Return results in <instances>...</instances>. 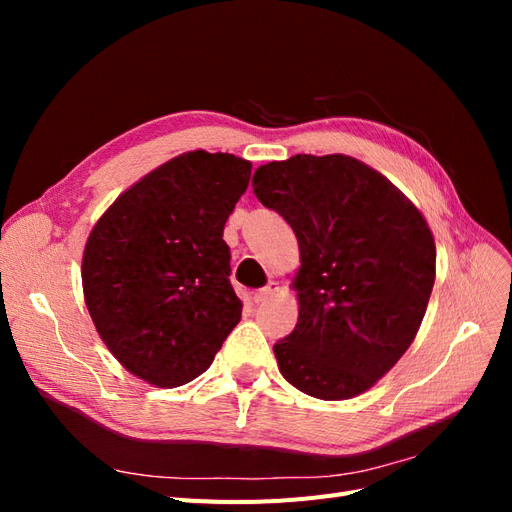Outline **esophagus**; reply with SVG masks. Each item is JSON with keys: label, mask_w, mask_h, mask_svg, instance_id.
Instances as JSON below:
<instances>
[{"label": "esophagus", "mask_w": 512, "mask_h": 512, "mask_svg": "<svg viewBox=\"0 0 512 512\" xmlns=\"http://www.w3.org/2000/svg\"><path fill=\"white\" fill-rule=\"evenodd\" d=\"M277 290H280V284H277V282H269L267 286H262L260 290L254 292V301H256V303H265L267 299L273 297V294H275Z\"/></svg>", "instance_id": "34e87169"}]
</instances>
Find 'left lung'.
Here are the masks:
<instances>
[{
  "instance_id": "1",
  "label": "left lung",
  "mask_w": 512,
  "mask_h": 512,
  "mask_svg": "<svg viewBox=\"0 0 512 512\" xmlns=\"http://www.w3.org/2000/svg\"><path fill=\"white\" fill-rule=\"evenodd\" d=\"M254 194L299 241V320L273 346L282 376L318 399L371 389L414 342L436 243L410 200L342 153L258 166Z\"/></svg>"
}]
</instances>
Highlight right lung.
<instances>
[{
    "instance_id": "obj_1",
    "label": "right lung",
    "mask_w": 512,
    "mask_h": 512,
    "mask_svg": "<svg viewBox=\"0 0 512 512\" xmlns=\"http://www.w3.org/2000/svg\"><path fill=\"white\" fill-rule=\"evenodd\" d=\"M252 164L190 151L123 192L91 230L85 303L115 359L173 389L198 378L241 320L224 224Z\"/></svg>"
}]
</instances>
